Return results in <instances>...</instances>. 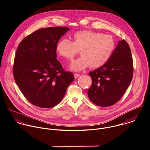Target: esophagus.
I'll list each match as a JSON object with an SVG mask.
<instances>
[{
	"label": "esophagus",
	"mask_w": 150,
	"mask_h": 150,
	"mask_svg": "<svg viewBox=\"0 0 150 150\" xmlns=\"http://www.w3.org/2000/svg\"><path fill=\"white\" fill-rule=\"evenodd\" d=\"M81 75L79 74H74V76H75V78H78Z\"/></svg>",
	"instance_id": "esophagus-1"
}]
</instances>
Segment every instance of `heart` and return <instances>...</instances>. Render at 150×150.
<instances>
[{"instance_id": "heart-1", "label": "heart", "mask_w": 150, "mask_h": 150, "mask_svg": "<svg viewBox=\"0 0 150 150\" xmlns=\"http://www.w3.org/2000/svg\"><path fill=\"white\" fill-rule=\"evenodd\" d=\"M72 41L68 38H62L56 46L59 56L72 60L81 50V57L74 60L70 69L81 71L91 65L92 68H100L108 62L115 48L116 41L113 37L101 33L84 30L75 33L72 36Z\"/></svg>"}]
</instances>
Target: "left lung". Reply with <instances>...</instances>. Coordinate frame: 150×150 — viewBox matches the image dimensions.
<instances>
[{"mask_svg":"<svg viewBox=\"0 0 150 150\" xmlns=\"http://www.w3.org/2000/svg\"><path fill=\"white\" fill-rule=\"evenodd\" d=\"M133 60L131 49L125 40L119 41L112 57L103 66L89 72L92 85L88 90L95 104L108 107L123 96L132 79Z\"/></svg>","mask_w":150,"mask_h":150,"instance_id":"obj_1","label":"left lung"}]
</instances>
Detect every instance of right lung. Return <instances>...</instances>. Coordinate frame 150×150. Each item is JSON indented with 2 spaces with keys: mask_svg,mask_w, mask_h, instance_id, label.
Returning <instances> with one entry per match:
<instances>
[{
  "mask_svg": "<svg viewBox=\"0 0 150 150\" xmlns=\"http://www.w3.org/2000/svg\"><path fill=\"white\" fill-rule=\"evenodd\" d=\"M68 30L62 27L39 29L17 48L13 67L15 82L26 99L39 108L58 104L75 79L56 59L57 42Z\"/></svg>",
  "mask_w": 150,
  "mask_h": 150,
  "instance_id": "1",
  "label": "right lung"
}]
</instances>
